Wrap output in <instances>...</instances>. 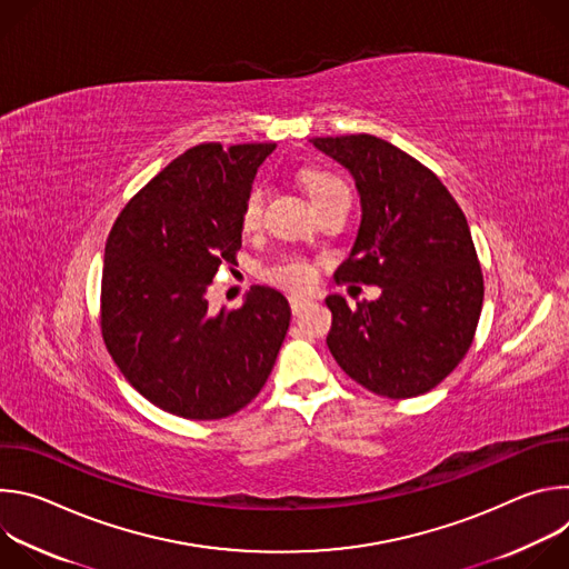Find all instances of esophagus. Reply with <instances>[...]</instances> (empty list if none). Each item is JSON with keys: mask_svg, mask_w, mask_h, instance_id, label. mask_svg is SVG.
I'll list each match as a JSON object with an SVG mask.
<instances>
[{"mask_svg": "<svg viewBox=\"0 0 569 569\" xmlns=\"http://www.w3.org/2000/svg\"><path fill=\"white\" fill-rule=\"evenodd\" d=\"M308 303H310V301H308V299H303V297H297V295H292V297H290V308H292V312H295V315H299Z\"/></svg>", "mask_w": 569, "mask_h": 569, "instance_id": "1", "label": "esophagus"}]
</instances>
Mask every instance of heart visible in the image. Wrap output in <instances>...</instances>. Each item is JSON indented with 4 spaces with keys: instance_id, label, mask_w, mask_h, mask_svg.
I'll use <instances>...</instances> for the list:
<instances>
[{
    "instance_id": "obj_1",
    "label": "heart",
    "mask_w": 569,
    "mask_h": 569,
    "mask_svg": "<svg viewBox=\"0 0 569 569\" xmlns=\"http://www.w3.org/2000/svg\"><path fill=\"white\" fill-rule=\"evenodd\" d=\"M301 184H303V189L310 196L315 207L321 204L323 200H329L336 193L349 191L347 184L338 176H333L329 171H319V169L301 171ZM263 204H266V189L261 184H257V187L250 189V193L246 196V200H242V207H240V227H242V231H254V229L261 227ZM266 279L277 283V286L301 292V290H308L315 283V270L308 261L297 259V257H288V259H281V261L272 263L266 270Z\"/></svg>"
}]
</instances>
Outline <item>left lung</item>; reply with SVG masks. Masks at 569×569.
<instances>
[{
    "instance_id": "obj_1",
    "label": "left lung",
    "mask_w": 569,
    "mask_h": 569,
    "mask_svg": "<svg viewBox=\"0 0 569 569\" xmlns=\"http://www.w3.org/2000/svg\"><path fill=\"white\" fill-rule=\"evenodd\" d=\"M356 180L362 222L340 281L382 288L380 299L340 295L327 306V345L365 389L412 398L448 378L468 353L483 301V277L466 216L419 159L373 134L315 137Z\"/></svg>"
}]
</instances>
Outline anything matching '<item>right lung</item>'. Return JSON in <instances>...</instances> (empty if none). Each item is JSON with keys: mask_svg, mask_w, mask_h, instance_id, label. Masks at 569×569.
Segmentation results:
<instances>
[{"mask_svg": "<svg viewBox=\"0 0 569 569\" xmlns=\"http://www.w3.org/2000/svg\"><path fill=\"white\" fill-rule=\"evenodd\" d=\"M274 143L209 141L159 171L117 216L101 277V333L126 380L191 421L236 415L263 389L290 327L286 297L254 286L209 310L207 286L236 263L240 207Z\"/></svg>", "mask_w": 569, "mask_h": 569, "instance_id": "1", "label": "right lung"}]
</instances>
